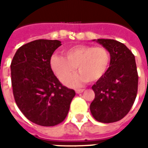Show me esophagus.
I'll use <instances>...</instances> for the list:
<instances>
[{"label": "esophagus", "mask_w": 148, "mask_h": 148, "mask_svg": "<svg viewBox=\"0 0 148 148\" xmlns=\"http://www.w3.org/2000/svg\"><path fill=\"white\" fill-rule=\"evenodd\" d=\"M84 91V89H77L76 90V92H77V94H80V93H82Z\"/></svg>", "instance_id": "obj_1"}]
</instances>
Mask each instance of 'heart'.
Returning <instances> with one entry per match:
<instances>
[{"label": "heart", "mask_w": 148, "mask_h": 148, "mask_svg": "<svg viewBox=\"0 0 148 148\" xmlns=\"http://www.w3.org/2000/svg\"><path fill=\"white\" fill-rule=\"evenodd\" d=\"M63 53L66 58L53 54L50 58V66L62 82L71 76L77 67L80 73L64 82L70 86L99 81L107 72L110 64V54L104 47L76 45L64 49Z\"/></svg>", "instance_id": "b5f03b06"}]
</instances>
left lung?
Segmentation results:
<instances>
[{
	"mask_svg": "<svg viewBox=\"0 0 148 148\" xmlns=\"http://www.w3.org/2000/svg\"><path fill=\"white\" fill-rule=\"evenodd\" d=\"M96 42L109 51L111 60L107 72L92 86L95 99L90 110L99 122H117L129 112L137 96L138 76L135 58L119 41L99 38Z\"/></svg>",
	"mask_w": 148,
	"mask_h": 148,
	"instance_id": "8db88e82",
	"label": "left lung"
}]
</instances>
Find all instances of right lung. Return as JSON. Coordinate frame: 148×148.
I'll return each mask as SVG.
<instances>
[{"label": "right lung", "mask_w": 148, "mask_h": 148, "mask_svg": "<svg viewBox=\"0 0 148 148\" xmlns=\"http://www.w3.org/2000/svg\"><path fill=\"white\" fill-rule=\"evenodd\" d=\"M62 43L38 39L21 46L10 64L15 103L23 114L40 126H55L66 119L74 90L62 86L50 66V58Z\"/></svg>", "instance_id": "add662e5"}]
</instances>
